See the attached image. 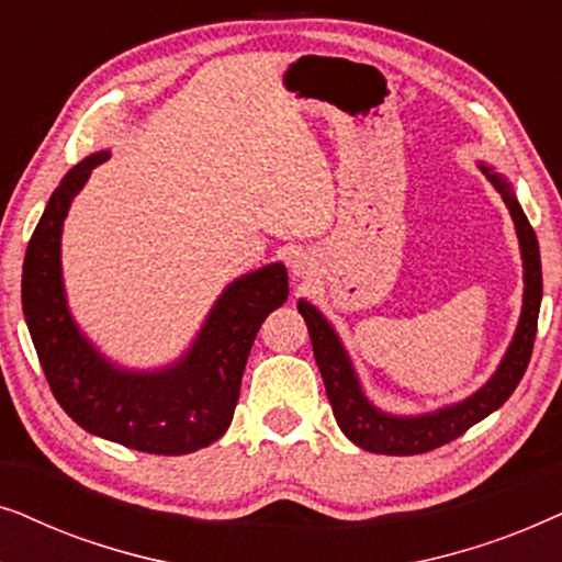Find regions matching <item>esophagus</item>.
I'll return each instance as SVG.
<instances>
[{
  "label": "esophagus",
  "mask_w": 562,
  "mask_h": 562,
  "mask_svg": "<svg viewBox=\"0 0 562 562\" xmlns=\"http://www.w3.org/2000/svg\"><path fill=\"white\" fill-rule=\"evenodd\" d=\"M294 273H299V276L306 273V263H304V260H296V263H294Z\"/></svg>",
  "instance_id": "esophagus-1"
}]
</instances>
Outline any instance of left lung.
<instances>
[{
  "mask_svg": "<svg viewBox=\"0 0 562 562\" xmlns=\"http://www.w3.org/2000/svg\"><path fill=\"white\" fill-rule=\"evenodd\" d=\"M488 179L496 183L502 191L506 206H509L514 225H517L521 258H525V306H521V319L514 335V342L509 352H506L502 368H498L494 379L483 386L479 394H473L465 402H460L450 409H442L437 414H427V417L417 419H398L389 417L373 409L360 394L356 373L348 363L340 340L327 325L325 317L314 310L312 304L299 302V312L310 329L314 358H317L322 381H325L327 398L333 404V414L337 425L345 435L350 437L358 448L383 452V456H419V452H429L435 448H442L456 440V437L465 435L475 422L488 417L491 412L498 409L506 398L514 394L519 386L521 375H525L529 358H532L535 335H537V317H540V302H542V266H540V245H537L535 229L529 225L527 214L521 212L517 199L506 183L483 168Z\"/></svg>",
  "mask_w": 562,
  "mask_h": 562,
  "instance_id": "1",
  "label": "left lung"
}]
</instances>
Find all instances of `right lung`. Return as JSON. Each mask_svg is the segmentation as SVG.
<instances>
[{"label":"right lung","mask_w":562,"mask_h":562,"mask_svg":"<svg viewBox=\"0 0 562 562\" xmlns=\"http://www.w3.org/2000/svg\"><path fill=\"white\" fill-rule=\"evenodd\" d=\"M110 153L83 158L53 191L22 263V312L45 381L76 425L104 440L153 456H187L225 435L245 363L260 325L286 302L281 263L229 283L194 348L164 373H125L99 358L68 317L60 283V227L91 168Z\"/></svg>","instance_id":"add662e5"}]
</instances>
